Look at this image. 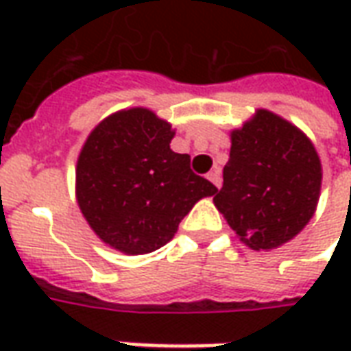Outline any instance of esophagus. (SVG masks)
I'll return each instance as SVG.
<instances>
[{
    "mask_svg": "<svg viewBox=\"0 0 351 351\" xmlns=\"http://www.w3.org/2000/svg\"><path fill=\"white\" fill-rule=\"evenodd\" d=\"M208 180H210V182H213L214 186H216V188H220V186H221V173H220V169H218V167L213 169V171L208 173Z\"/></svg>",
    "mask_w": 351,
    "mask_h": 351,
    "instance_id": "esophagus-1",
    "label": "esophagus"
}]
</instances>
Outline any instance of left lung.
I'll list each match as a JSON object with an SVG mask.
<instances>
[{
  "mask_svg": "<svg viewBox=\"0 0 351 351\" xmlns=\"http://www.w3.org/2000/svg\"><path fill=\"white\" fill-rule=\"evenodd\" d=\"M229 137L214 205L248 248H280L316 213L324 176L316 148L297 125L267 108H258Z\"/></svg>",
  "mask_w": 351,
  "mask_h": 351,
  "instance_id": "1",
  "label": "left lung"
}]
</instances>
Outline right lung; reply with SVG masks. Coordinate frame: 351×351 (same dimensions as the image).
Returning a JSON list of instances; mask_svg holds the SVG:
<instances>
[{
	"mask_svg": "<svg viewBox=\"0 0 351 351\" xmlns=\"http://www.w3.org/2000/svg\"><path fill=\"white\" fill-rule=\"evenodd\" d=\"M175 130L154 110L131 107L103 118L82 145L75 195L88 226L128 256L158 250L216 186L191 173L190 156L171 150Z\"/></svg>",
	"mask_w": 351,
	"mask_h": 351,
	"instance_id": "add662e5",
	"label": "right lung"
}]
</instances>
